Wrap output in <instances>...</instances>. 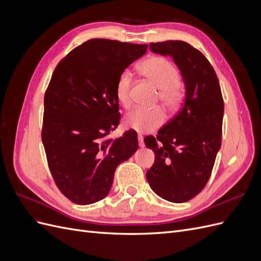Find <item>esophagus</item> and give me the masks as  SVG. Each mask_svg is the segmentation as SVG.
Masks as SVG:
<instances>
[{"instance_id":"esophagus-1","label":"esophagus","mask_w":261,"mask_h":261,"mask_svg":"<svg viewBox=\"0 0 261 261\" xmlns=\"http://www.w3.org/2000/svg\"><path fill=\"white\" fill-rule=\"evenodd\" d=\"M138 144H139V147L143 148L145 146V143H144V138L141 135H138Z\"/></svg>"}]
</instances>
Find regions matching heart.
I'll return each mask as SVG.
<instances>
[{
  "label": "heart",
  "mask_w": 261,
  "mask_h": 261,
  "mask_svg": "<svg viewBox=\"0 0 261 261\" xmlns=\"http://www.w3.org/2000/svg\"><path fill=\"white\" fill-rule=\"evenodd\" d=\"M139 70L144 76L159 88V99L169 110L177 109L185 98V88L178 81L179 73L173 63L162 57H151L139 64ZM132 73L125 69L117 77L115 97L124 108L130 106ZM165 121L161 108H136L125 116V125L138 133L152 132Z\"/></svg>",
  "instance_id": "b5f03b06"
}]
</instances>
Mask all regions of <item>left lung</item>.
<instances>
[{
    "label": "left lung",
    "mask_w": 261,
    "mask_h": 261,
    "mask_svg": "<svg viewBox=\"0 0 261 261\" xmlns=\"http://www.w3.org/2000/svg\"><path fill=\"white\" fill-rule=\"evenodd\" d=\"M150 49L170 55L185 84V101L178 113L144 139L154 152L147 173L152 191L171 202L193 199L206 186L222 140L224 102L219 80L207 58L178 40L150 43Z\"/></svg>",
    "instance_id": "obj_1"
}]
</instances>
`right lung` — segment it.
Masks as SVG:
<instances>
[{
	"label": "right lung",
	"instance_id": "add662e5",
	"mask_svg": "<svg viewBox=\"0 0 261 261\" xmlns=\"http://www.w3.org/2000/svg\"><path fill=\"white\" fill-rule=\"evenodd\" d=\"M147 44L91 39L60 61L44 94L41 138L52 177L77 204L109 194L114 172L138 149L137 133L109 137L120 123L117 77Z\"/></svg>",
	"mask_w": 261,
	"mask_h": 261
}]
</instances>
